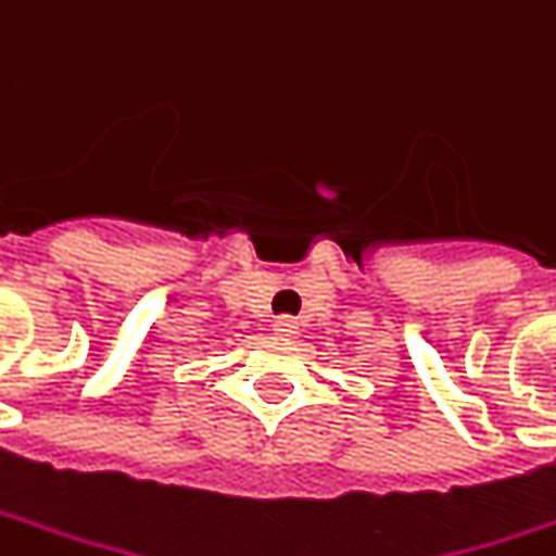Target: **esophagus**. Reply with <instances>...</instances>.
Masks as SVG:
<instances>
[{
    "instance_id": "1",
    "label": "esophagus",
    "mask_w": 556,
    "mask_h": 556,
    "mask_svg": "<svg viewBox=\"0 0 556 556\" xmlns=\"http://www.w3.org/2000/svg\"><path fill=\"white\" fill-rule=\"evenodd\" d=\"M271 331L281 333V337H293V333H296V321H293V318H288V315H281V318H275Z\"/></svg>"
}]
</instances>
